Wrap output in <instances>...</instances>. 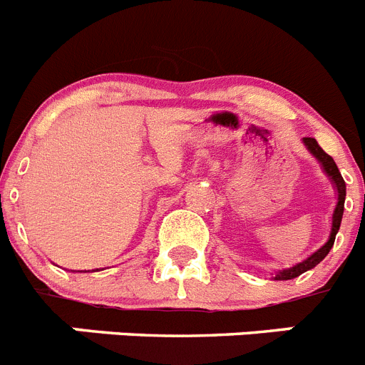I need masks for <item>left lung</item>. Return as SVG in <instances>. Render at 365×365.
<instances>
[{"label":"left lung","mask_w":365,"mask_h":365,"mask_svg":"<svg viewBox=\"0 0 365 365\" xmlns=\"http://www.w3.org/2000/svg\"><path fill=\"white\" fill-rule=\"evenodd\" d=\"M303 143L307 145V148H309L312 154H314L316 158L319 160V163L323 165V169H325V173L331 176V180L334 182L336 189H338V204H336V209H334V215H332V231H331V237H329V240L325 242V246H322V248L318 250V252H314L312 255H310L309 259H305L303 262H299V264L292 266V268H287V270H281L275 274V279L277 281H287V279H294L297 277V275H301L303 272L310 270V268H314L318 262H322L323 259H325V255H327L329 252H331L332 244H334V239H336V233H338V230H340V224H341V215H344V202H345V182L344 178H341L340 170H338V167H336L334 160H332L331 156H329L327 152L323 150L322 147L318 145V141H316L314 138H303Z\"/></svg>","instance_id":"1"}]
</instances>
